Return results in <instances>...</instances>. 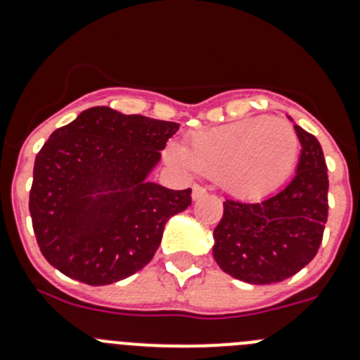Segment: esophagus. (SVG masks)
<instances>
[{"instance_id":"obj_1","label":"esophagus","mask_w":360,"mask_h":360,"mask_svg":"<svg viewBox=\"0 0 360 360\" xmlns=\"http://www.w3.org/2000/svg\"><path fill=\"white\" fill-rule=\"evenodd\" d=\"M207 195V189H203L202 186H193V200H200Z\"/></svg>"}]
</instances>
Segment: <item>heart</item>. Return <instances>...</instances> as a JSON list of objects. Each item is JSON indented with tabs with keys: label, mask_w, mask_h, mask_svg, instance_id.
I'll list each match as a JSON object with an SVG mask.
<instances>
[{
	"label": "heart",
	"mask_w": 360,
	"mask_h": 360,
	"mask_svg": "<svg viewBox=\"0 0 360 360\" xmlns=\"http://www.w3.org/2000/svg\"><path fill=\"white\" fill-rule=\"evenodd\" d=\"M169 157L184 167L216 178L229 196L254 202L287 182L299 160V136L290 124L250 117L203 129L187 146H169Z\"/></svg>",
	"instance_id": "heart-1"
}]
</instances>
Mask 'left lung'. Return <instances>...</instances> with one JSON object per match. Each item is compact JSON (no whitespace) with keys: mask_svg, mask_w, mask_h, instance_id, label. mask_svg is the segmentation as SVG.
Returning a JSON list of instances; mask_svg holds the SVG:
<instances>
[{"mask_svg":"<svg viewBox=\"0 0 360 360\" xmlns=\"http://www.w3.org/2000/svg\"><path fill=\"white\" fill-rule=\"evenodd\" d=\"M294 129L301 155L292 182L263 202L227 200L214 229L212 256L219 269L250 285L292 278L314 259L323 240L328 169L316 136L297 124Z\"/></svg>","mask_w":360,"mask_h":360,"instance_id":"left-lung-1","label":"left lung"}]
</instances>
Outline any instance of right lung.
Returning a JSON list of instances; mask_svg holds the SVG:
<instances>
[{
    "instance_id": "right-lung-1",
    "label": "right lung",
    "mask_w": 360,
    "mask_h": 360,
    "mask_svg": "<svg viewBox=\"0 0 360 360\" xmlns=\"http://www.w3.org/2000/svg\"><path fill=\"white\" fill-rule=\"evenodd\" d=\"M178 128L95 106L50 135L34 164L28 209L53 269L101 287L151 262L167 219L191 205V189L149 182Z\"/></svg>"
}]
</instances>
